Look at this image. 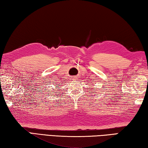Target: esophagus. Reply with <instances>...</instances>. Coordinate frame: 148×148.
Segmentation results:
<instances>
[{
	"instance_id": "obj_1",
	"label": "esophagus",
	"mask_w": 148,
	"mask_h": 148,
	"mask_svg": "<svg viewBox=\"0 0 148 148\" xmlns=\"http://www.w3.org/2000/svg\"><path fill=\"white\" fill-rule=\"evenodd\" d=\"M74 79H73V80H74Z\"/></svg>"
}]
</instances>
